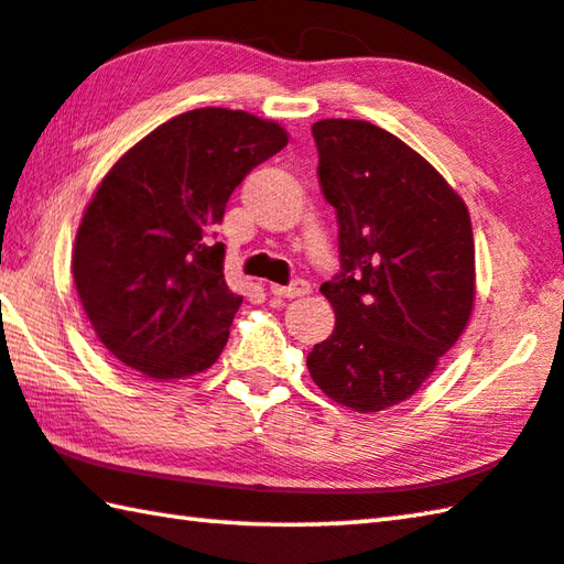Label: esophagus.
Returning a JSON list of instances; mask_svg holds the SVG:
<instances>
[{
  "label": "esophagus",
  "instance_id": "esophagus-1",
  "mask_svg": "<svg viewBox=\"0 0 564 564\" xmlns=\"http://www.w3.org/2000/svg\"><path fill=\"white\" fill-rule=\"evenodd\" d=\"M271 293L279 295V299H299V295H308L311 285L305 281H293L291 285H271Z\"/></svg>",
  "mask_w": 564,
  "mask_h": 564
}]
</instances>
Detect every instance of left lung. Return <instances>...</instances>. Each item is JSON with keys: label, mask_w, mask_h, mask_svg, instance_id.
Returning a JSON list of instances; mask_svg holds the SVG:
<instances>
[{"label": "left lung", "mask_w": 564, "mask_h": 564, "mask_svg": "<svg viewBox=\"0 0 564 564\" xmlns=\"http://www.w3.org/2000/svg\"><path fill=\"white\" fill-rule=\"evenodd\" d=\"M313 139L343 271L321 285L336 328L305 366L338 405L378 413L413 395L470 323V214L431 161L376 123L321 119Z\"/></svg>", "instance_id": "1"}]
</instances>
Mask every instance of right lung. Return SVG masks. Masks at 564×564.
<instances>
[{"label": "right lung", "mask_w": 564, "mask_h": 564, "mask_svg": "<svg viewBox=\"0 0 564 564\" xmlns=\"http://www.w3.org/2000/svg\"><path fill=\"white\" fill-rule=\"evenodd\" d=\"M289 131L241 109L178 113L137 141L84 208L72 275L97 338L151 380L204 373L221 356L243 295L212 241L228 196Z\"/></svg>", "instance_id": "right-lung-1"}]
</instances>
